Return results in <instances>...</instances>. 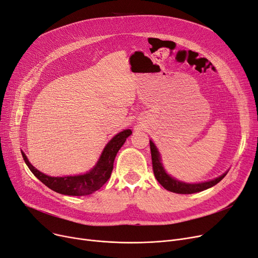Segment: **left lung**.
<instances>
[{"instance_id": "obj_1", "label": "left lung", "mask_w": 258, "mask_h": 258, "mask_svg": "<svg viewBox=\"0 0 258 258\" xmlns=\"http://www.w3.org/2000/svg\"><path fill=\"white\" fill-rule=\"evenodd\" d=\"M150 147H151V155H152V163H153V171L158 182L167 191H171L177 194H193L198 193L205 189L212 187L213 185L217 184L219 181L222 180V178L227 175V173L222 174L221 176L213 179L210 181L199 182V183H185L182 181H179L177 179L171 177L164 170V167L161 163L160 154L157 150L156 145L152 140H150Z\"/></svg>"}]
</instances>
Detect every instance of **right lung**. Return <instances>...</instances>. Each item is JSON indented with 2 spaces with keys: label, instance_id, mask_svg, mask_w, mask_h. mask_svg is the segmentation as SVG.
<instances>
[{
  "label": "right lung",
  "instance_id": "1",
  "mask_svg": "<svg viewBox=\"0 0 258 258\" xmlns=\"http://www.w3.org/2000/svg\"><path fill=\"white\" fill-rule=\"evenodd\" d=\"M131 130H124L118 133L105 145L101 156L93 169L83 175L66 176V177H51L38 171L35 166L28 161L26 155L22 152L23 159L31 173L35 175L41 182H43L52 191L70 196H85L98 191L107 180L113 172L114 160L118 151L121 149L126 138L131 135Z\"/></svg>",
  "mask_w": 258,
  "mask_h": 258
}]
</instances>
